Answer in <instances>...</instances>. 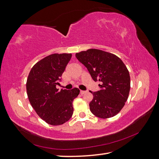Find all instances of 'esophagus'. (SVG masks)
I'll use <instances>...</instances> for the list:
<instances>
[{
  "instance_id": "esophagus-1",
  "label": "esophagus",
  "mask_w": 159,
  "mask_h": 159,
  "mask_svg": "<svg viewBox=\"0 0 159 159\" xmlns=\"http://www.w3.org/2000/svg\"><path fill=\"white\" fill-rule=\"evenodd\" d=\"M80 94H84L86 93V91H80Z\"/></svg>"
}]
</instances>
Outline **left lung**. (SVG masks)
Here are the masks:
<instances>
[{"label": "left lung", "mask_w": 159, "mask_h": 159, "mask_svg": "<svg viewBox=\"0 0 159 159\" xmlns=\"http://www.w3.org/2000/svg\"><path fill=\"white\" fill-rule=\"evenodd\" d=\"M77 60L87 68L93 81H99L100 89L91 92L90 110L99 118L115 116L124 106L129 97L130 82L126 66L116 55L91 49L77 53Z\"/></svg>", "instance_id": "obj_1"}]
</instances>
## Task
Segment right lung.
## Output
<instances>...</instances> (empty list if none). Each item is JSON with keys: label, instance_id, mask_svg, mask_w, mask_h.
<instances>
[{"label": "right lung", "instance_id": "1", "mask_svg": "<svg viewBox=\"0 0 159 159\" xmlns=\"http://www.w3.org/2000/svg\"><path fill=\"white\" fill-rule=\"evenodd\" d=\"M71 57V54H54L44 58L33 66L27 79L30 105L42 119L53 126L63 124L71 118L72 101L80 93L77 88L60 91L56 88Z\"/></svg>", "mask_w": 159, "mask_h": 159}]
</instances>
